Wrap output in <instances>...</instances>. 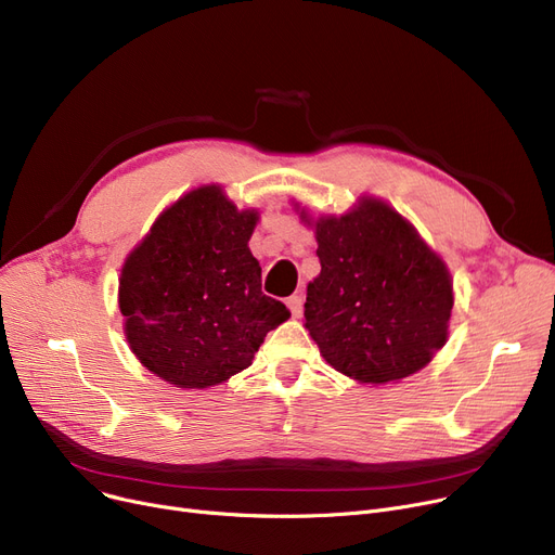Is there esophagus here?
Returning a JSON list of instances; mask_svg holds the SVG:
<instances>
[{"label": "esophagus", "instance_id": "obj_1", "mask_svg": "<svg viewBox=\"0 0 555 555\" xmlns=\"http://www.w3.org/2000/svg\"><path fill=\"white\" fill-rule=\"evenodd\" d=\"M287 308L293 310V314H295V317H299V314L304 312V297H301V295L287 297Z\"/></svg>", "mask_w": 555, "mask_h": 555}]
</instances>
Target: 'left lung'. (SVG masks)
I'll return each instance as SVG.
<instances>
[{"instance_id": "8db88e82", "label": "left lung", "mask_w": 555, "mask_h": 555, "mask_svg": "<svg viewBox=\"0 0 555 555\" xmlns=\"http://www.w3.org/2000/svg\"><path fill=\"white\" fill-rule=\"evenodd\" d=\"M314 233L322 272L308 285L304 314L324 360L366 385L421 371L448 337L454 299L443 260L371 197L341 218L317 220Z\"/></svg>"}]
</instances>
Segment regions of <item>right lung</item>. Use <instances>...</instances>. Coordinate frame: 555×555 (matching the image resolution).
<instances>
[{"mask_svg": "<svg viewBox=\"0 0 555 555\" xmlns=\"http://www.w3.org/2000/svg\"><path fill=\"white\" fill-rule=\"evenodd\" d=\"M254 211L218 186L166 209L121 270L119 308L139 362L182 389H207L247 369L289 310L260 293L247 241Z\"/></svg>", "mask_w": 555, "mask_h": 555, "instance_id": "obj_1", "label": "right lung"}]
</instances>
